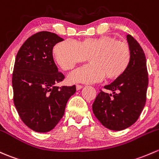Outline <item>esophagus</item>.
<instances>
[{"mask_svg": "<svg viewBox=\"0 0 159 159\" xmlns=\"http://www.w3.org/2000/svg\"><path fill=\"white\" fill-rule=\"evenodd\" d=\"M82 88H83L82 85H80V84H77L76 85V89L78 90H78H81Z\"/></svg>", "mask_w": 159, "mask_h": 159, "instance_id": "1", "label": "esophagus"}]
</instances>
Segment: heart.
<instances>
[{"instance_id": "b5f03b06", "label": "heart", "mask_w": 159, "mask_h": 159, "mask_svg": "<svg viewBox=\"0 0 159 159\" xmlns=\"http://www.w3.org/2000/svg\"><path fill=\"white\" fill-rule=\"evenodd\" d=\"M53 52L56 61L64 70L72 69L89 56V64L68 75L71 82L87 84L99 82L105 75L108 79L120 77L127 68L131 56L126 43L109 36L87 38L80 42L64 40L56 45Z\"/></svg>"}]
</instances>
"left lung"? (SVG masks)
Here are the masks:
<instances>
[{
    "instance_id": "1",
    "label": "left lung",
    "mask_w": 159,
    "mask_h": 159,
    "mask_svg": "<svg viewBox=\"0 0 159 159\" xmlns=\"http://www.w3.org/2000/svg\"><path fill=\"white\" fill-rule=\"evenodd\" d=\"M130 61L126 71L104 86L111 93L101 91L92 105L93 114L104 127L120 131L136 123L146 101L148 78L143 49L134 38L126 35Z\"/></svg>"
}]
</instances>
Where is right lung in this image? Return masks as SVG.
Instances as JSON below:
<instances>
[{
  "mask_svg": "<svg viewBox=\"0 0 159 159\" xmlns=\"http://www.w3.org/2000/svg\"><path fill=\"white\" fill-rule=\"evenodd\" d=\"M56 33L39 32L25 41L13 68V102L25 125L38 133H47L58 124L76 87L56 86L64 80L55 63L52 49L63 41Z\"/></svg>",
  "mask_w": 159,
  "mask_h": 159,
  "instance_id": "add662e5",
  "label": "right lung"
}]
</instances>
